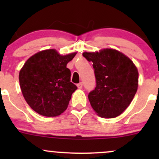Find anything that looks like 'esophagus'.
Listing matches in <instances>:
<instances>
[{"label": "esophagus", "instance_id": "obj_1", "mask_svg": "<svg viewBox=\"0 0 159 159\" xmlns=\"http://www.w3.org/2000/svg\"><path fill=\"white\" fill-rule=\"evenodd\" d=\"M77 87H78V89H82V87H83V84L81 83H79V84H77Z\"/></svg>", "mask_w": 159, "mask_h": 159}]
</instances>
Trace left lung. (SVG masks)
<instances>
[{"instance_id": "1", "label": "left lung", "mask_w": 159, "mask_h": 159, "mask_svg": "<svg viewBox=\"0 0 159 159\" xmlns=\"http://www.w3.org/2000/svg\"><path fill=\"white\" fill-rule=\"evenodd\" d=\"M93 62L96 87L88 95L93 109L98 116L114 118L132 102L138 87V72L133 62L115 49L84 52Z\"/></svg>"}]
</instances>
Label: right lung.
<instances>
[{"label":"right lung","instance_id":"obj_1","mask_svg":"<svg viewBox=\"0 0 159 159\" xmlns=\"http://www.w3.org/2000/svg\"><path fill=\"white\" fill-rule=\"evenodd\" d=\"M76 52L61 55L55 49L41 51L30 57L19 72V83L25 101L34 111L56 116L66 110L77 87L70 81L66 68Z\"/></svg>","mask_w":159,"mask_h":159}]
</instances>
